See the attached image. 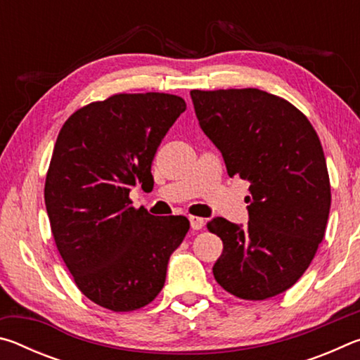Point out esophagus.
<instances>
[{
	"label": "esophagus",
	"mask_w": 360,
	"mask_h": 360,
	"mask_svg": "<svg viewBox=\"0 0 360 360\" xmlns=\"http://www.w3.org/2000/svg\"><path fill=\"white\" fill-rule=\"evenodd\" d=\"M188 221H191V227L193 230H202L205 227V219H202V217L191 216V217H188Z\"/></svg>",
	"instance_id": "1"
}]
</instances>
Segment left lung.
Segmentation results:
<instances>
[{
  "label": "left lung",
  "mask_w": 360,
  "mask_h": 360,
  "mask_svg": "<svg viewBox=\"0 0 360 360\" xmlns=\"http://www.w3.org/2000/svg\"><path fill=\"white\" fill-rule=\"evenodd\" d=\"M200 129L221 150L230 178L249 181L248 225L214 217L224 243L212 266L235 297L265 300L294 285L324 238L330 182L309 120L259 89L192 90Z\"/></svg>",
  "instance_id": "8db88e82"
}]
</instances>
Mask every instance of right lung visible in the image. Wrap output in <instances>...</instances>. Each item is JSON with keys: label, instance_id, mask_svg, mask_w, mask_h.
Returning <instances> with one entry per match:
<instances>
[{"label": "right lung", "instance_id": "right-lung-1", "mask_svg": "<svg viewBox=\"0 0 360 360\" xmlns=\"http://www.w3.org/2000/svg\"><path fill=\"white\" fill-rule=\"evenodd\" d=\"M184 111L176 95L120 94L81 108L58 133L47 216L77 288L103 308L133 311L154 300L191 229L187 217H154L129 197L149 184L157 148Z\"/></svg>", "mask_w": 360, "mask_h": 360}]
</instances>
